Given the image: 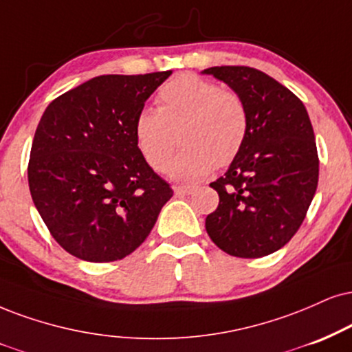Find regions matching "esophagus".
I'll list each match as a JSON object with an SVG mask.
<instances>
[{"instance_id":"1","label":"esophagus","mask_w":352,"mask_h":352,"mask_svg":"<svg viewBox=\"0 0 352 352\" xmlns=\"http://www.w3.org/2000/svg\"><path fill=\"white\" fill-rule=\"evenodd\" d=\"M196 190V186H176L175 194L176 196H189Z\"/></svg>"}]
</instances>
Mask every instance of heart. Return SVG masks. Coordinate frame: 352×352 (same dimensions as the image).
Returning a JSON list of instances; mask_svg holds the SVG:
<instances>
[{
  "label": "heart",
  "mask_w": 352,
  "mask_h": 352,
  "mask_svg": "<svg viewBox=\"0 0 352 352\" xmlns=\"http://www.w3.org/2000/svg\"><path fill=\"white\" fill-rule=\"evenodd\" d=\"M158 109L143 107L133 122V137L143 160L155 171H166L177 146L183 150L171 175L199 181L240 155L250 130L246 104L235 91L184 73L168 80L156 94Z\"/></svg>",
  "instance_id": "1"
}]
</instances>
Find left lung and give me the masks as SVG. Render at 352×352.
I'll return each mask as SVG.
<instances>
[{
    "mask_svg": "<svg viewBox=\"0 0 352 352\" xmlns=\"http://www.w3.org/2000/svg\"><path fill=\"white\" fill-rule=\"evenodd\" d=\"M240 94L250 130L227 173L210 183L219 207L207 215L210 240L236 258H261L297 233L318 186V153L309 112L292 91L250 67H212Z\"/></svg>",
    "mask_w": 352,
    "mask_h": 352,
    "instance_id": "obj_1",
    "label": "left lung"
}]
</instances>
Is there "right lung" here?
Instances as JSON below:
<instances>
[{"label": "right lung", "instance_id": "add662e5", "mask_svg": "<svg viewBox=\"0 0 352 352\" xmlns=\"http://www.w3.org/2000/svg\"><path fill=\"white\" fill-rule=\"evenodd\" d=\"M169 75L96 76L54 99L37 125L30 196L55 241L83 261L135 251L173 197L133 137L137 112Z\"/></svg>", "mask_w": 352, "mask_h": 352}]
</instances>
